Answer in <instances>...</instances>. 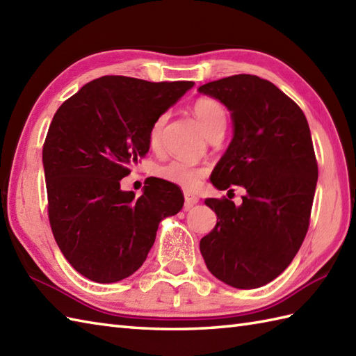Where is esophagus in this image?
<instances>
[{
  "label": "esophagus",
  "mask_w": 356,
  "mask_h": 356,
  "mask_svg": "<svg viewBox=\"0 0 356 356\" xmlns=\"http://www.w3.org/2000/svg\"><path fill=\"white\" fill-rule=\"evenodd\" d=\"M199 202V197L194 193L185 191V209H190L191 207H194L195 203Z\"/></svg>",
  "instance_id": "34e87169"
}]
</instances>
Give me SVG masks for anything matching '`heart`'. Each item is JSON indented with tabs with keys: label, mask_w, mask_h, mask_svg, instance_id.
<instances>
[{
	"label": "heart",
	"mask_w": 356,
	"mask_h": 356,
	"mask_svg": "<svg viewBox=\"0 0 356 356\" xmlns=\"http://www.w3.org/2000/svg\"><path fill=\"white\" fill-rule=\"evenodd\" d=\"M193 113L197 118L199 124L202 125L203 131L208 134L213 133L217 128H225L226 125V113L220 104L209 97H200L193 105ZM165 124V116H161L154 120L149 130V143L151 147H157L161 142L162 128ZM159 179L170 182L172 185L186 188V190H194L200 185V180L205 174V170L199 166L190 165L182 161H171L156 170Z\"/></svg>",
	"instance_id": "heart-1"
}]
</instances>
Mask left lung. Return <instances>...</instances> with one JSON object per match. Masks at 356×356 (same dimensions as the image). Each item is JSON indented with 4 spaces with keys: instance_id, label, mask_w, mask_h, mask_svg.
<instances>
[{
    "instance_id": "obj_1",
    "label": "left lung",
    "mask_w": 356,
    "mask_h": 356,
    "mask_svg": "<svg viewBox=\"0 0 356 356\" xmlns=\"http://www.w3.org/2000/svg\"><path fill=\"white\" fill-rule=\"evenodd\" d=\"M231 111L232 140L211 174L243 186L240 207L207 199L217 223L200 240L211 274L237 289L268 284L289 266L309 228L318 165L305 113L272 82L234 74L199 87Z\"/></svg>"
}]
</instances>
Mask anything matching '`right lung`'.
<instances>
[{"mask_svg": "<svg viewBox=\"0 0 356 356\" xmlns=\"http://www.w3.org/2000/svg\"><path fill=\"white\" fill-rule=\"evenodd\" d=\"M193 86L102 76L53 116L42 148L49 220L65 259L92 282L116 283L134 274L159 223L182 209L176 185L154 179L136 199L120 190V180L148 153L154 120Z\"/></svg>", "mask_w": 356, "mask_h": 356, "instance_id": "obj_1", "label": "right lung"}]
</instances>
